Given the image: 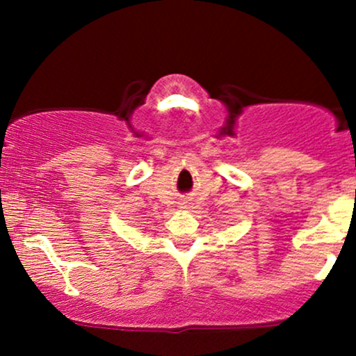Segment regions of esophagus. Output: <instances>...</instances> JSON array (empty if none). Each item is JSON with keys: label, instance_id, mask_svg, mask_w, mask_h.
I'll return each instance as SVG.
<instances>
[{"label": "esophagus", "instance_id": "34e87169", "mask_svg": "<svg viewBox=\"0 0 356 356\" xmlns=\"http://www.w3.org/2000/svg\"><path fill=\"white\" fill-rule=\"evenodd\" d=\"M179 207H181V209H191V199H182V201L179 202Z\"/></svg>", "mask_w": 356, "mask_h": 356}]
</instances>
